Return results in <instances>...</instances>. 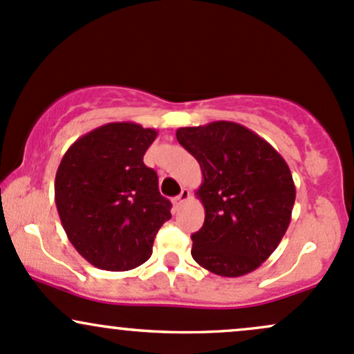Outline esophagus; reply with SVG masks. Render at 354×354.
Returning a JSON list of instances; mask_svg holds the SVG:
<instances>
[{"label": "esophagus", "mask_w": 354, "mask_h": 354, "mask_svg": "<svg viewBox=\"0 0 354 354\" xmlns=\"http://www.w3.org/2000/svg\"><path fill=\"white\" fill-rule=\"evenodd\" d=\"M189 199H191V192H189L187 189H182V192L178 194L177 197H174V206H176V207L182 206V204H184L185 201H189Z\"/></svg>", "instance_id": "obj_1"}]
</instances>
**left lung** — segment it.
Returning <instances> with one entry per match:
<instances>
[{
	"instance_id": "left-lung-1",
	"label": "left lung",
	"mask_w": 354,
	"mask_h": 354,
	"mask_svg": "<svg viewBox=\"0 0 354 354\" xmlns=\"http://www.w3.org/2000/svg\"><path fill=\"white\" fill-rule=\"evenodd\" d=\"M176 135L204 177L196 196L206 219L191 236L192 258L221 277L253 272L275 252L290 224L295 185L287 162L233 121L178 128Z\"/></svg>"
}]
</instances>
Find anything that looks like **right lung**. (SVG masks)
Returning <instances> with one entry per match:
<instances>
[{
    "mask_svg": "<svg viewBox=\"0 0 354 354\" xmlns=\"http://www.w3.org/2000/svg\"><path fill=\"white\" fill-rule=\"evenodd\" d=\"M157 130L121 121L72 143L55 176V204L67 238L91 265L124 272L151 257L155 234L172 218L157 172L143 155Z\"/></svg>",
    "mask_w": 354,
    "mask_h": 354,
    "instance_id": "1",
    "label": "right lung"
}]
</instances>
